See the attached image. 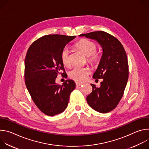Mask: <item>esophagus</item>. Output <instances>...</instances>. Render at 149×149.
<instances>
[{
	"label": "esophagus",
	"mask_w": 149,
	"mask_h": 149,
	"mask_svg": "<svg viewBox=\"0 0 149 149\" xmlns=\"http://www.w3.org/2000/svg\"><path fill=\"white\" fill-rule=\"evenodd\" d=\"M82 84H82V83H81V82H76V86H77V87H80V86H82Z\"/></svg>",
	"instance_id": "34e87169"
}]
</instances>
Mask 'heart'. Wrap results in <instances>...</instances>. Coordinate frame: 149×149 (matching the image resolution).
<instances>
[{
  "label": "heart",
  "mask_w": 149,
  "mask_h": 149,
  "mask_svg": "<svg viewBox=\"0 0 149 149\" xmlns=\"http://www.w3.org/2000/svg\"><path fill=\"white\" fill-rule=\"evenodd\" d=\"M76 47L87 56L88 62L92 65H95L100 61L101 54L97 52V45L94 42L86 39H82L79 40L76 44ZM61 60L64 65L70 64L69 50L68 48H63L61 53ZM90 73V70L87 67H75L69 72V76L71 78L77 81H82L86 79L87 76Z\"/></svg>",
  "instance_id": "obj_1"
}]
</instances>
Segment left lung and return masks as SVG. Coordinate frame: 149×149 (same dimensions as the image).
<instances>
[{
	"instance_id": "8db88e82",
	"label": "left lung",
	"mask_w": 149,
	"mask_h": 149,
	"mask_svg": "<svg viewBox=\"0 0 149 149\" xmlns=\"http://www.w3.org/2000/svg\"><path fill=\"white\" fill-rule=\"evenodd\" d=\"M95 40L102 48V55L93 78H102L100 88L91 84L93 91L87 101L94 110L107 113L114 110L121 99L129 78V65L126 52L121 42L103 31L79 35Z\"/></svg>"
}]
</instances>
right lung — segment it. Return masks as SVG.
<instances>
[{
	"label": "right lung",
	"mask_w": 149,
	"mask_h": 149,
	"mask_svg": "<svg viewBox=\"0 0 149 149\" xmlns=\"http://www.w3.org/2000/svg\"><path fill=\"white\" fill-rule=\"evenodd\" d=\"M75 37L45 35L33 42L28 50L25 59L26 86L37 107L47 116H54L64 111L75 88L71 79L65 80L62 85L55 82L61 70L65 72L61 53Z\"/></svg>",
	"instance_id": "1"
}]
</instances>
